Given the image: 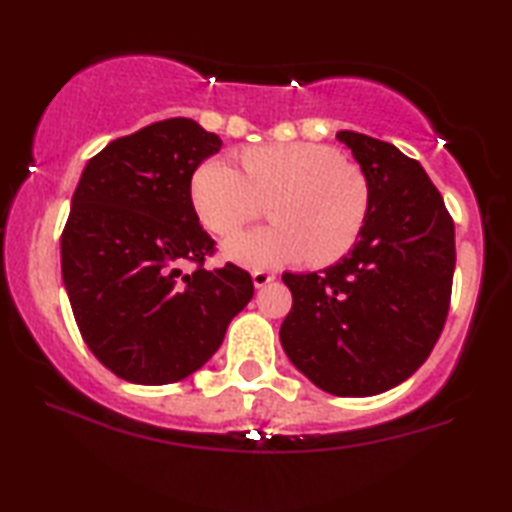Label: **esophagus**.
Listing matches in <instances>:
<instances>
[{"instance_id":"esophagus-1","label":"esophagus","mask_w":512,"mask_h":512,"mask_svg":"<svg viewBox=\"0 0 512 512\" xmlns=\"http://www.w3.org/2000/svg\"><path fill=\"white\" fill-rule=\"evenodd\" d=\"M275 280V273H268V271H253V284L257 289L266 287L268 282Z\"/></svg>"}]
</instances>
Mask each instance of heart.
Masks as SVG:
<instances>
[{
    "label": "heart",
    "instance_id": "b5f03b06",
    "mask_svg": "<svg viewBox=\"0 0 512 512\" xmlns=\"http://www.w3.org/2000/svg\"><path fill=\"white\" fill-rule=\"evenodd\" d=\"M235 164L212 158L192 178V203L207 230L228 237L271 203L275 225L230 237L223 255L248 268H277L309 255L334 264L357 244L370 212V185L359 167L332 146L291 142L253 146Z\"/></svg>",
    "mask_w": 512,
    "mask_h": 512
}]
</instances>
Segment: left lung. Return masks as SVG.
<instances>
[{
	"mask_svg": "<svg viewBox=\"0 0 512 512\" xmlns=\"http://www.w3.org/2000/svg\"><path fill=\"white\" fill-rule=\"evenodd\" d=\"M336 140L368 178V221L334 266L282 275L293 305L280 341L311 384L339 397H368L409 379L443 332L456 266L454 221L418 160L354 131Z\"/></svg>",
	"mask_w": 512,
	"mask_h": 512,
	"instance_id": "8db88e82",
	"label": "left lung"
}]
</instances>
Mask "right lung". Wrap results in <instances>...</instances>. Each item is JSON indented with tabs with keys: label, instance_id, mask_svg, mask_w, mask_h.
I'll return each mask as SVG.
<instances>
[{
	"label": "right lung",
	"instance_id": "1",
	"mask_svg": "<svg viewBox=\"0 0 512 512\" xmlns=\"http://www.w3.org/2000/svg\"><path fill=\"white\" fill-rule=\"evenodd\" d=\"M219 149L194 119L155 121L112 140L76 185L60 237L69 305L94 357L133 384L192 375L253 298L244 268L203 266L214 239L198 223L192 176Z\"/></svg>",
	"mask_w": 512,
	"mask_h": 512
}]
</instances>
